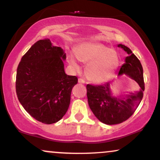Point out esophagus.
<instances>
[{
    "label": "esophagus",
    "instance_id": "1",
    "mask_svg": "<svg viewBox=\"0 0 160 160\" xmlns=\"http://www.w3.org/2000/svg\"><path fill=\"white\" fill-rule=\"evenodd\" d=\"M78 82L79 83H85V80L82 78H79L78 79Z\"/></svg>",
    "mask_w": 160,
    "mask_h": 160
}]
</instances>
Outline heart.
Instances as JSON below:
<instances>
[{
  "label": "heart",
  "mask_w": 160,
  "mask_h": 160,
  "mask_svg": "<svg viewBox=\"0 0 160 160\" xmlns=\"http://www.w3.org/2000/svg\"><path fill=\"white\" fill-rule=\"evenodd\" d=\"M75 56L70 53L68 56L73 68L79 69L78 61L87 63L86 75L94 83H104L111 80L120 65V57L113 49L102 43L85 42L75 48Z\"/></svg>",
  "instance_id": "b5f03b06"
}]
</instances>
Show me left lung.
I'll list each match as a JSON object with an SVG mask.
<instances>
[{
	"mask_svg": "<svg viewBox=\"0 0 160 160\" xmlns=\"http://www.w3.org/2000/svg\"><path fill=\"white\" fill-rule=\"evenodd\" d=\"M117 47L128 54L118 76L126 74L138 84L140 89L116 96L111 89L113 81L100 86L86 85V95L91 111L99 121L107 125L119 124L128 120L141 103L144 91L143 68L140 61L126 46L118 44Z\"/></svg>",
	"mask_w": 160,
	"mask_h": 160,
	"instance_id": "left-lung-1",
	"label": "left lung"
}]
</instances>
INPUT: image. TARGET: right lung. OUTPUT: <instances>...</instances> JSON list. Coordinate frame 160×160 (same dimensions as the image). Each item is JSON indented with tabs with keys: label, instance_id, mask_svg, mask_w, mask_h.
<instances>
[{
	"label": "right lung",
	"instance_id": "obj_1",
	"mask_svg": "<svg viewBox=\"0 0 160 160\" xmlns=\"http://www.w3.org/2000/svg\"><path fill=\"white\" fill-rule=\"evenodd\" d=\"M65 59L63 49L45 38L32 45L18 65V99L29 114L43 123L57 122L69 108L78 78L65 74Z\"/></svg>",
	"mask_w": 160,
	"mask_h": 160
}]
</instances>
